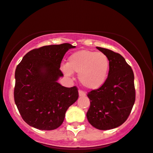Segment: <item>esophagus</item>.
<instances>
[{
  "mask_svg": "<svg viewBox=\"0 0 153 153\" xmlns=\"http://www.w3.org/2000/svg\"><path fill=\"white\" fill-rule=\"evenodd\" d=\"M78 92H79V96H80V97H85V96L86 95L85 92L84 91H82V90H79Z\"/></svg>",
  "mask_w": 153,
  "mask_h": 153,
  "instance_id": "esophagus-1",
  "label": "esophagus"
}]
</instances>
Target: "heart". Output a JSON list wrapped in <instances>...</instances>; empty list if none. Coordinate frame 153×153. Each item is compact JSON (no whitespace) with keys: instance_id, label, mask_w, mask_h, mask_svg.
<instances>
[{"instance_id":"heart-1","label":"heart","mask_w":153,"mask_h":153,"mask_svg":"<svg viewBox=\"0 0 153 153\" xmlns=\"http://www.w3.org/2000/svg\"><path fill=\"white\" fill-rule=\"evenodd\" d=\"M109 60L106 54L90 50H80L68 58L67 65L62 66L63 72L71 75L78 73L81 84L89 90H97L107 80Z\"/></svg>"}]
</instances>
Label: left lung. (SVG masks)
<instances>
[{
	"label": "left lung",
	"instance_id": "left-lung-1",
	"mask_svg": "<svg viewBox=\"0 0 153 153\" xmlns=\"http://www.w3.org/2000/svg\"><path fill=\"white\" fill-rule=\"evenodd\" d=\"M97 49L109 58V71L103 85L87 94L90 106L86 116L94 128L109 130L123 124L130 115L136 100L134 74L121 54Z\"/></svg>",
	"mask_w": 153,
	"mask_h": 153
}]
</instances>
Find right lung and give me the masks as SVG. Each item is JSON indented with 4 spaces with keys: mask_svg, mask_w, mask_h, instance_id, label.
I'll use <instances>...</instances> for the list:
<instances>
[{
    "mask_svg": "<svg viewBox=\"0 0 153 153\" xmlns=\"http://www.w3.org/2000/svg\"><path fill=\"white\" fill-rule=\"evenodd\" d=\"M75 46L65 43L31 50L15 70L14 99L23 120L30 126L50 131L62 124L65 112L78 98L77 87L57 82L63 74L61 61Z\"/></svg>",
    "mask_w": 153,
    "mask_h": 153,
    "instance_id": "obj_1",
    "label": "right lung"
}]
</instances>
